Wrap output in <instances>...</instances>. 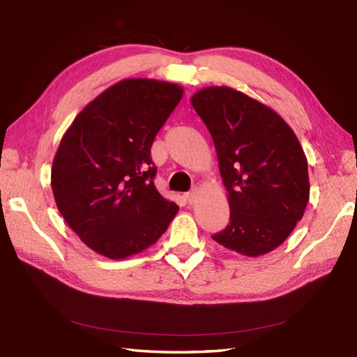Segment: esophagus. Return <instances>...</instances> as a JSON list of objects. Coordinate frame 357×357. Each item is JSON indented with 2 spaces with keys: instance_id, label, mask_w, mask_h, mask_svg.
Masks as SVG:
<instances>
[{
  "instance_id": "1",
  "label": "esophagus",
  "mask_w": 357,
  "mask_h": 357,
  "mask_svg": "<svg viewBox=\"0 0 357 357\" xmlns=\"http://www.w3.org/2000/svg\"><path fill=\"white\" fill-rule=\"evenodd\" d=\"M197 195H199V189H192L191 192H188L186 195H185V199H186V202L189 203V204H192L195 200H197Z\"/></svg>"
}]
</instances>
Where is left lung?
I'll return each mask as SVG.
<instances>
[{
	"label": "left lung",
	"mask_w": 357,
	"mask_h": 357,
	"mask_svg": "<svg viewBox=\"0 0 357 357\" xmlns=\"http://www.w3.org/2000/svg\"><path fill=\"white\" fill-rule=\"evenodd\" d=\"M191 104L215 145L231 208L229 225L212 240L245 257L272 252L303 218L310 197L296 134L272 108L229 86L197 91Z\"/></svg>",
	"instance_id": "1"
}]
</instances>
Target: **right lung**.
<instances>
[{"instance_id":"1","label":"right lung","mask_w":357,"mask_h":357,"mask_svg":"<svg viewBox=\"0 0 357 357\" xmlns=\"http://www.w3.org/2000/svg\"><path fill=\"white\" fill-rule=\"evenodd\" d=\"M181 96L177 84L123 79L93 99L62 136L52 166L54 202L99 255L144 252L178 212L154 186L151 146Z\"/></svg>"}]
</instances>
